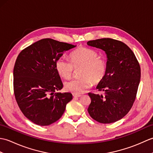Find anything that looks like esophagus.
I'll return each mask as SVG.
<instances>
[{
    "label": "esophagus",
    "instance_id": "1",
    "mask_svg": "<svg viewBox=\"0 0 153 153\" xmlns=\"http://www.w3.org/2000/svg\"><path fill=\"white\" fill-rule=\"evenodd\" d=\"M81 96V95H79V94H73V97H80Z\"/></svg>",
    "mask_w": 153,
    "mask_h": 153
}]
</instances>
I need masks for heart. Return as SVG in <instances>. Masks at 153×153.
Instances as JSON below:
<instances>
[{
  "instance_id": "b5f03b06",
  "label": "heart",
  "mask_w": 153,
  "mask_h": 153,
  "mask_svg": "<svg viewBox=\"0 0 153 153\" xmlns=\"http://www.w3.org/2000/svg\"><path fill=\"white\" fill-rule=\"evenodd\" d=\"M71 61L64 57L58 58L56 62V69L64 78H70L75 68H82V78L70 79L65 83V88L74 94H80L88 89L92 83L98 84L105 78L107 64L104 58L92 48L82 47L70 55Z\"/></svg>"
}]
</instances>
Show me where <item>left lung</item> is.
I'll return each instance as SVG.
<instances>
[{
  "label": "left lung",
  "instance_id": "obj_1",
  "mask_svg": "<svg viewBox=\"0 0 153 153\" xmlns=\"http://www.w3.org/2000/svg\"><path fill=\"white\" fill-rule=\"evenodd\" d=\"M89 46L100 48L107 56L106 74L97 89L105 96L89 93L87 109L99 123H110L123 118L134 104L141 78V68L134 53L123 42L110 38L89 41Z\"/></svg>",
  "mask_w": 153,
  "mask_h": 153
}]
</instances>
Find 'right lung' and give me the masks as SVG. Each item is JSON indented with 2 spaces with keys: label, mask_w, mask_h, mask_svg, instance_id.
<instances>
[{
  "label": "right lung",
  "mask_w": 153,
  "mask_h": 153,
  "mask_svg": "<svg viewBox=\"0 0 153 153\" xmlns=\"http://www.w3.org/2000/svg\"><path fill=\"white\" fill-rule=\"evenodd\" d=\"M76 45L52 39H43L21 51L14 68V91L24 115L39 126H48L59 120L70 93H55L63 84L56 62L64 52Z\"/></svg>",
  "instance_id": "add662e5"
}]
</instances>
